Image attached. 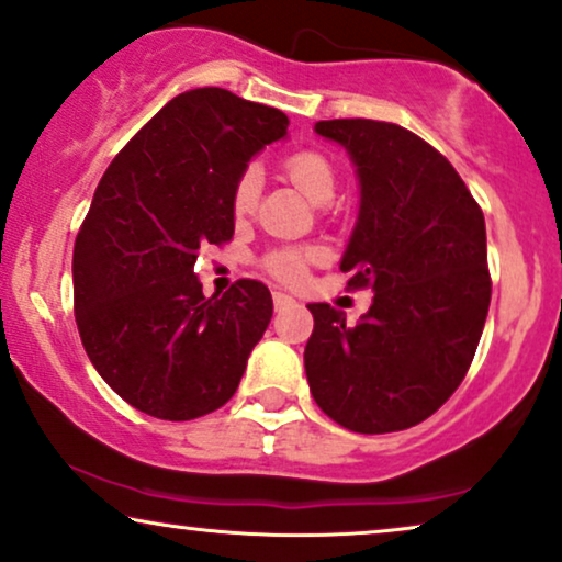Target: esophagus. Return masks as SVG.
<instances>
[{
    "label": "esophagus",
    "instance_id": "obj_1",
    "mask_svg": "<svg viewBox=\"0 0 562 562\" xmlns=\"http://www.w3.org/2000/svg\"><path fill=\"white\" fill-rule=\"evenodd\" d=\"M291 304H296L294 296L283 294V291H273V307H276V312L286 310V307H291Z\"/></svg>",
    "mask_w": 562,
    "mask_h": 562
}]
</instances>
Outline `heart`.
I'll list each match as a JSON object with an SVG mask.
<instances>
[{
	"mask_svg": "<svg viewBox=\"0 0 562 562\" xmlns=\"http://www.w3.org/2000/svg\"><path fill=\"white\" fill-rule=\"evenodd\" d=\"M283 170L291 178L299 191L312 203H327L335 193V170L330 159L319 155L315 149H302L286 157ZM258 188H260V175L255 167H247L237 178L235 191H232V211L237 218H243L255 209L258 201ZM317 247H281V250L268 252L263 258V268L276 279L286 283H302L307 279V268L319 260Z\"/></svg>",
	"mask_w": 562,
	"mask_h": 562,
	"instance_id": "1",
	"label": "heart"
}]
</instances>
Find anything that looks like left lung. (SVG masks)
<instances>
[{
    "mask_svg": "<svg viewBox=\"0 0 562 562\" xmlns=\"http://www.w3.org/2000/svg\"><path fill=\"white\" fill-rule=\"evenodd\" d=\"M315 131L356 165L359 222L340 271L374 302L356 325L307 304L312 397L348 431H405L454 395L477 351L491 307L483 211L449 159L397 123L338 119Z\"/></svg>",
    "mask_w": 562,
    "mask_h": 562,
    "instance_id": "obj_1",
    "label": "left lung"
}]
</instances>
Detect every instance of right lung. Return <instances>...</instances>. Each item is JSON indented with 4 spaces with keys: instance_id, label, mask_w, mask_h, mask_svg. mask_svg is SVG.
Segmentation results:
<instances>
[{
    "instance_id": "right-lung-1",
    "label": "right lung",
    "mask_w": 562,
    "mask_h": 562,
    "mask_svg": "<svg viewBox=\"0 0 562 562\" xmlns=\"http://www.w3.org/2000/svg\"><path fill=\"white\" fill-rule=\"evenodd\" d=\"M279 108L199 87L172 98L100 178L75 243V317L92 367L136 411L162 420L214 413L237 392L273 315L266 283L203 296V245L235 235L232 191Z\"/></svg>"
}]
</instances>
